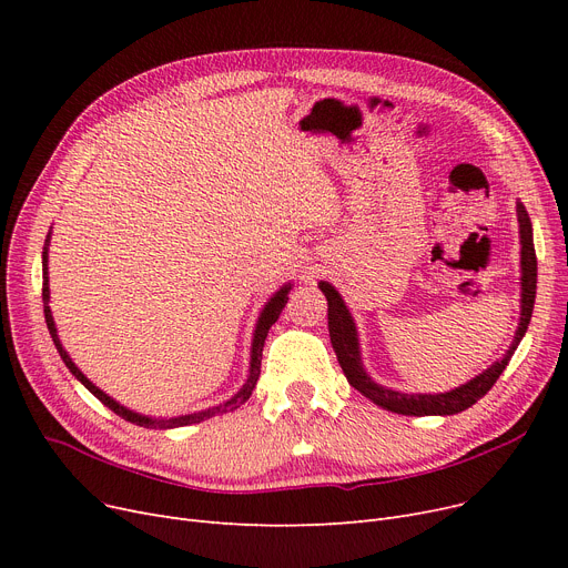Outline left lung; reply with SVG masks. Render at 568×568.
Wrapping results in <instances>:
<instances>
[{
    "label": "left lung",
    "instance_id": "left-lung-1",
    "mask_svg": "<svg viewBox=\"0 0 568 568\" xmlns=\"http://www.w3.org/2000/svg\"><path fill=\"white\" fill-rule=\"evenodd\" d=\"M518 221H520V244H523V257H520L523 311H520V324L516 332V341H514L511 349L504 354L501 362L493 364L488 371L476 375L474 379H469L467 384L458 386V389H454L449 394H437V396L419 394L416 396V394H400V392L384 389V386L375 384L362 368L356 329H354V322L347 313V306L341 300V294L329 283H320V290L324 292L326 302H329V313L326 315H329V336H332L334 352L338 356V364H341L347 382L354 386L356 392H362L375 405L389 409V412H396V414H407V416L442 414V416H446V414H458V412L471 407L476 400L484 398L493 389V384L504 373V368L509 366L518 343L523 341V336L527 332L531 311H534V300H536V253H534V239H531V223H529V216H527L523 204H518Z\"/></svg>",
    "mask_w": 568,
    "mask_h": 568
}]
</instances>
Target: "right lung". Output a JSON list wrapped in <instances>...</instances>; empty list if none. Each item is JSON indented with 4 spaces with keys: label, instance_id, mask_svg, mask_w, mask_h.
<instances>
[{
    "label": "right lung",
    "instance_id": "right-lung-1",
    "mask_svg": "<svg viewBox=\"0 0 568 568\" xmlns=\"http://www.w3.org/2000/svg\"><path fill=\"white\" fill-rule=\"evenodd\" d=\"M48 236H50V234H48ZM43 266H45V268H43V278H45V281H43V313H45V322H48V332H50V336H52V341H54V347H57L59 356H62V359H64L67 368H69V371L87 386V389L92 392L105 407H110L116 416H122V419H126V422H131V424H135V426H142V428H176V426H191V424H200V422L209 419V416L225 414V412H232V409H236V407H242V405L251 398V394H253V389H255V384H257V377H260L264 338H266L268 329H272V324H274V322L278 320V315L283 313V308H285V304H287V292H290V285H285L283 290H278V292L272 296V302H268V304L264 306V311H262V315H260L257 329H255V338H253L251 375H248V379H246L242 392H239L234 398H230L227 403H223V405H219V407H212V409H204V412H197V414H186V416H172V419H152V416L135 414V412L122 407L119 403H114L110 396H105V394L99 389V386H94L92 382H89V379L82 375V371L71 362V356L67 354V349L62 347V343H59V338H57L52 313H50V306H48V300H50V290H48V239H45V248H43Z\"/></svg>",
    "mask_w": 568,
    "mask_h": 568
}]
</instances>
